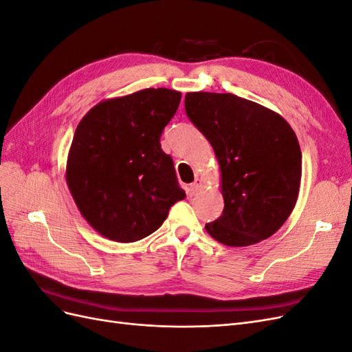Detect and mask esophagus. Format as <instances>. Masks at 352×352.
I'll return each instance as SVG.
<instances>
[{
    "mask_svg": "<svg viewBox=\"0 0 352 352\" xmlns=\"http://www.w3.org/2000/svg\"><path fill=\"white\" fill-rule=\"evenodd\" d=\"M201 189H202V180L197 177V179L194 180V182L189 185V188H188V195H189V197H194V195H197V194L199 192Z\"/></svg>",
    "mask_w": 352,
    "mask_h": 352,
    "instance_id": "1",
    "label": "esophagus"
}]
</instances>
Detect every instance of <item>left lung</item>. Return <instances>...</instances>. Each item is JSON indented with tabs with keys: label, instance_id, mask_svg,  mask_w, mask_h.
<instances>
[{
	"label": "left lung",
	"instance_id": "obj_1",
	"mask_svg": "<svg viewBox=\"0 0 352 352\" xmlns=\"http://www.w3.org/2000/svg\"><path fill=\"white\" fill-rule=\"evenodd\" d=\"M186 114L211 144L220 168L223 214L206 230L228 247L270 238L300 194L302 157L283 117L233 94L188 92Z\"/></svg>",
	"mask_w": 352,
	"mask_h": 352
}]
</instances>
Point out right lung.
<instances>
[{
    "mask_svg": "<svg viewBox=\"0 0 352 352\" xmlns=\"http://www.w3.org/2000/svg\"><path fill=\"white\" fill-rule=\"evenodd\" d=\"M182 94L146 88L102 100L82 117L66 163V184L101 236L135 242L151 235L186 194L160 145Z\"/></svg>",
    "mask_w": 352,
    "mask_h": 352,
    "instance_id": "right-lung-1",
    "label": "right lung"
}]
</instances>
